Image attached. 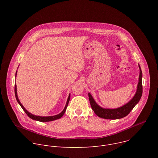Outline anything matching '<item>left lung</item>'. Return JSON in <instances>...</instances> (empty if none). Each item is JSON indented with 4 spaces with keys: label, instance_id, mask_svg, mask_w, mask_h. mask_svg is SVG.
Here are the masks:
<instances>
[{
    "label": "left lung",
    "instance_id": "8db88e82",
    "mask_svg": "<svg viewBox=\"0 0 158 158\" xmlns=\"http://www.w3.org/2000/svg\"><path fill=\"white\" fill-rule=\"evenodd\" d=\"M139 68L140 66L139 65ZM142 71L140 68V74L139 76V82L138 84V89L136 94L134 98L124 106L114 109H103L98 106L91 94H88L89 99L91 107L95 114L102 118L107 119H118L123 118L129 114V112L139 101L143 94V85H142Z\"/></svg>",
    "mask_w": 158,
    "mask_h": 158
}]
</instances>
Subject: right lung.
I'll return each mask as SVG.
<instances>
[{"instance_id": "add662e5", "label": "right lung", "mask_w": 158, "mask_h": 158, "mask_svg": "<svg viewBox=\"0 0 158 158\" xmlns=\"http://www.w3.org/2000/svg\"><path fill=\"white\" fill-rule=\"evenodd\" d=\"M16 74H17V72L15 73V76H16ZM14 91H15V98L17 99V101L18 102V103L20 104V106H21V107L22 108V109H23L24 110V112L26 113V114L30 118H31L32 119H34V120H35V121H40V122H49V121H54V120H56V119H58L59 118H60L65 113V112L66 110V109H67V106H68V104H69V100H70V94L68 97V99H67V102H66V105L64 109V110L60 112V114H57V115H56V116H48V117H42V116H35V115H33L32 114H31L30 112H29L24 107L22 106V104L20 103V101L18 99V97H17V87H16V84H15V89H14Z\"/></svg>"}]
</instances>
